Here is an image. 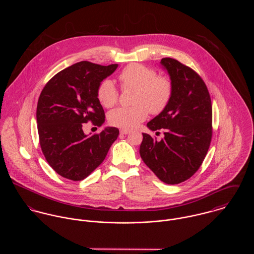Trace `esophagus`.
Segmentation results:
<instances>
[{
    "label": "esophagus",
    "instance_id": "esophagus-1",
    "mask_svg": "<svg viewBox=\"0 0 254 254\" xmlns=\"http://www.w3.org/2000/svg\"><path fill=\"white\" fill-rule=\"evenodd\" d=\"M129 133H130L129 130H126V129H121V130H120V134H121V135H128Z\"/></svg>",
    "mask_w": 254,
    "mask_h": 254
}]
</instances>
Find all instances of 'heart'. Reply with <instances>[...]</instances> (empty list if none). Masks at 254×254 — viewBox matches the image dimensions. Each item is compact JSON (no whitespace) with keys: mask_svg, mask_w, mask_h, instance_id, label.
<instances>
[{"mask_svg":"<svg viewBox=\"0 0 254 254\" xmlns=\"http://www.w3.org/2000/svg\"><path fill=\"white\" fill-rule=\"evenodd\" d=\"M121 88L134 89L133 107H121L109 113V123L122 129H133L152 114L161 113L171 101L173 83L164 75H157L155 69L140 64H131L119 73ZM119 98V91L113 81L105 79L98 88V99L105 108H111Z\"/></svg>","mask_w":254,"mask_h":254,"instance_id":"heart-1","label":"heart"}]
</instances>
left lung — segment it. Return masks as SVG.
<instances>
[{
    "label": "left lung",
    "instance_id": "left-lung-1",
    "mask_svg": "<svg viewBox=\"0 0 254 254\" xmlns=\"http://www.w3.org/2000/svg\"><path fill=\"white\" fill-rule=\"evenodd\" d=\"M160 64L173 83L170 103L146 126L164 129L157 142L143 134L140 155L145 165L165 184L190 179L200 167L212 138V105L201 77L177 60L164 58Z\"/></svg>",
    "mask_w": 254,
    "mask_h": 254
}]
</instances>
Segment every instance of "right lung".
I'll return each instance as SVG.
<instances>
[{
  "label": "right lung",
  "instance_id": "add662e5",
  "mask_svg": "<svg viewBox=\"0 0 254 254\" xmlns=\"http://www.w3.org/2000/svg\"><path fill=\"white\" fill-rule=\"evenodd\" d=\"M117 66L77 63L57 73L40 94L36 118L41 149L50 166L64 178L81 181L88 177L119 135L115 127L92 136L82 129L90 121L98 127L104 124L98 88Z\"/></svg>",
  "mask_w": 254,
  "mask_h": 254
}]
</instances>
